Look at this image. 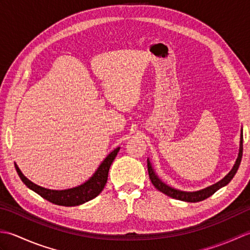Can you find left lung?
<instances>
[{
    "label": "left lung",
    "mask_w": 250,
    "mask_h": 250,
    "mask_svg": "<svg viewBox=\"0 0 250 250\" xmlns=\"http://www.w3.org/2000/svg\"><path fill=\"white\" fill-rule=\"evenodd\" d=\"M242 156H243V132H242V135H241L240 152H238V157L236 159V162L234 164V167H233V168L231 169V172L228 174L224 179H221L220 182H218L213 186H210V187H207L203 190L195 191V192H185V191H179V190L174 189L172 187H169V186L166 185L164 183H162L161 180L157 177V175L153 173V169L150 166L149 161H148V163H147L148 174H149V178L151 180V184L155 186L156 189H158L159 191H161L162 193L171 196V198H173V199L185 201V202H193V203H194V202H200V201H203L207 198H209V196L213 195L217 190H219L221 187H224V186L229 184L231 182V179L234 177L235 173L237 172L238 167H240V164H241Z\"/></svg>",
    "instance_id": "8db88e82"
}]
</instances>
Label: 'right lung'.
<instances>
[{
  "label": "right lung",
  "mask_w": 250,
  "mask_h": 250,
  "mask_svg": "<svg viewBox=\"0 0 250 250\" xmlns=\"http://www.w3.org/2000/svg\"><path fill=\"white\" fill-rule=\"evenodd\" d=\"M119 151V147L116 148L114 151H111L109 155L106 157L105 160L101 163V166L94 173L93 176L90 178L88 182L78 186V187L67 189V190H50L43 187H40L35 184H33L26 178L24 175L21 173L19 167L15 164L16 171H17L20 179L22 180L23 184L26 187L33 190L42 198L51 202L56 205L61 206H76L86 203V202L94 199L98 196L102 190L104 189L106 182H107L108 171L109 167L113 163L114 159L116 158L117 153Z\"/></svg>",
  "instance_id": "1"
}]
</instances>
